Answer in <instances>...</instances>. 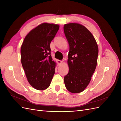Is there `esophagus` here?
<instances>
[{
    "mask_svg": "<svg viewBox=\"0 0 121 121\" xmlns=\"http://www.w3.org/2000/svg\"><path fill=\"white\" fill-rule=\"evenodd\" d=\"M57 63L58 65H60L62 63V61L61 60H57Z\"/></svg>",
    "mask_w": 121,
    "mask_h": 121,
    "instance_id": "obj_1",
    "label": "esophagus"
}]
</instances>
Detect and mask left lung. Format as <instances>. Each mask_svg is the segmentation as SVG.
Listing matches in <instances>:
<instances>
[{"label":"left lung","mask_w":121,"mask_h":121,"mask_svg":"<svg viewBox=\"0 0 121 121\" xmlns=\"http://www.w3.org/2000/svg\"><path fill=\"white\" fill-rule=\"evenodd\" d=\"M64 30L69 48L65 84L69 92L80 93L88 85L96 69L98 46L91 33L81 24H65Z\"/></svg>","instance_id":"1"}]
</instances>
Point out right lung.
Wrapping results in <instances>:
<instances>
[{
    "instance_id": "1",
    "label": "right lung",
    "mask_w": 121,
    "mask_h": 121,
    "mask_svg": "<svg viewBox=\"0 0 121 121\" xmlns=\"http://www.w3.org/2000/svg\"><path fill=\"white\" fill-rule=\"evenodd\" d=\"M59 28L56 24H40L29 33L22 45V65L28 81L37 90L47 89L54 74L56 63L50 55V44Z\"/></svg>"
}]
</instances>
